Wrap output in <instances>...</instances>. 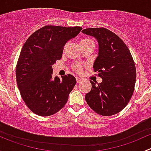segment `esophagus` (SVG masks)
I'll return each mask as SVG.
<instances>
[{
  "mask_svg": "<svg viewBox=\"0 0 151 151\" xmlns=\"http://www.w3.org/2000/svg\"><path fill=\"white\" fill-rule=\"evenodd\" d=\"M76 80H77V83H80V82H81L82 80H83V78H80V77H76Z\"/></svg>",
  "mask_w": 151,
  "mask_h": 151,
  "instance_id": "obj_1",
  "label": "esophagus"
}]
</instances>
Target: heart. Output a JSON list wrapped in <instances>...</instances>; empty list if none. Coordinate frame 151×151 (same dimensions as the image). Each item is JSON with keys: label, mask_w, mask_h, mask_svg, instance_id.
I'll use <instances>...</instances> for the list:
<instances>
[{"label": "heart", "mask_w": 151, "mask_h": 151, "mask_svg": "<svg viewBox=\"0 0 151 151\" xmlns=\"http://www.w3.org/2000/svg\"><path fill=\"white\" fill-rule=\"evenodd\" d=\"M91 42H93L91 39H83L81 41H80V46L81 45H87L88 43H91ZM73 69L75 72L77 73H81L82 72V70H83V66L81 64H79V63H76V64L73 65Z\"/></svg>", "instance_id": "1"}]
</instances>
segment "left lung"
Instances as JSON below:
<instances>
[{"label":"left lung","instance_id":"obj_1","mask_svg":"<svg viewBox=\"0 0 151 151\" xmlns=\"http://www.w3.org/2000/svg\"><path fill=\"white\" fill-rule=\"evenodd\" d=\"M96 38L99 44L94 71L102 79L101 83L91 82L92 88L85 95L88 106L99 115L118 113L130 101L136 82V67L126 44L115 33L104 28L82 30Z\"/></svg>","mask_w":151,"mask_h":151}]
</instances>
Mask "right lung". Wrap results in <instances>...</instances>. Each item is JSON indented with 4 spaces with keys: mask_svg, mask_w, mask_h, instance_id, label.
Returning <instances> with one entry per match:
<instances>
[{
    "mask_svg": "<svg viewBox=\"0 0 151 151\" xmlns=\"http://www.w3.org/2000/svg\"><path fill=\"white\" fill-rule=\"evenodd\" d=\"M82 29L46 25L24 44L17 63V84L24 102L33 113L50 116L66 104L76 79L71 74L54 78L52 66L61 58L66 42Z\"/></svg>",
    "mask_w": 151,
    "mask_h": 151,
    "instance_id": "right-lung-1",
    "label": "right lung"
}]
</instances>
